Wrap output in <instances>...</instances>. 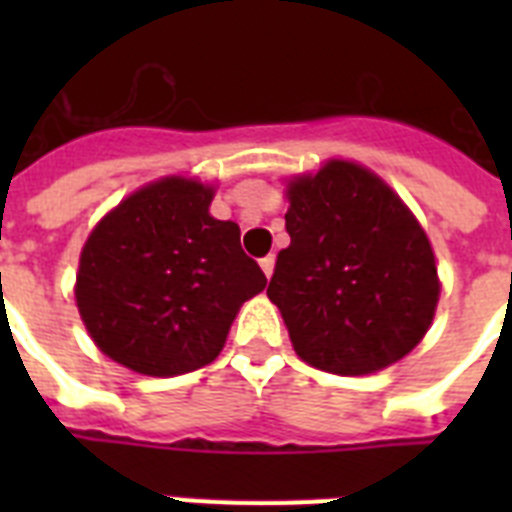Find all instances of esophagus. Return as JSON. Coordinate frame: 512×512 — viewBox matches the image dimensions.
<instances>
[{"mask_svg":"<svg viewBox=\"0 0 512 512\" xmlns=\"http://www.w3.org/2000/svg\"><path fill=\"white\" fill-rule=\"evenodd\" d=\"M260 268H263L265 279H271V276H273V268H276V257H273V255L263 257V260H260Z\"/></svg>","mask_w":512,"mask_h":512,"instance_id":"esophagus-1","label":"esophagus"}]
</instances>
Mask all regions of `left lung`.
Wrapping results in <instances>:
<instances>
[{
	"label": "left lung",
	"mask_w": 512,
	"mask_h": 512,
	"mask_svg": "<svg viewBox=\"0 0 512 512\" xmlns=\"http://www.w3.org/2000/svg\"><path fill=\"white\" fill-rule=\"evenodd\" d=\"M284 183L292 241L268 297L292 348L342 377L388 369L436 316L441 279L428 233L377 172L350 159H327Z\"/></svg>",
	"instance_id": "obj_1"
}]
</instances>
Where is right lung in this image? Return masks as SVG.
Instances as JSON below:
<instances>
[{
	"label": "right lung",
	"mask_w": 512,
	"mask_h": 512,
	"mask_svg": "<svg viewBox=\"0 0 512 512\" xmlns=\"http://www.w3.org/2000/svg\"><path fill=\"white\" fill-rule=\"evenodd\" d=\"M215 183L167 175L140 185L84 241L74 297L87 335L146 377L212 364L236 313L268 284L233 220L209 215Z\"/></svg>",
	"instance_id": "1"
}]
</instances>
